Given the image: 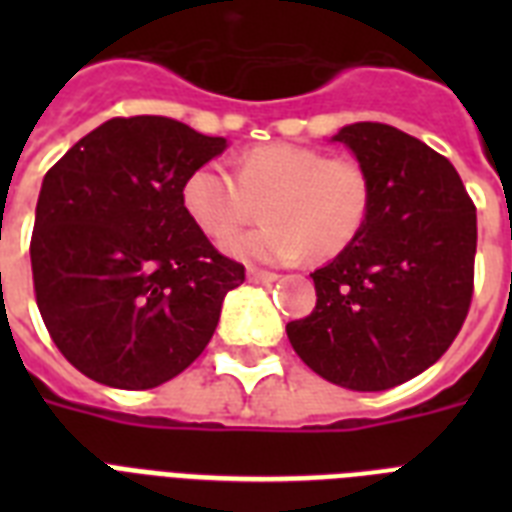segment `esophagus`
<instances>
[{
	"label": "esophagus",
	"mask_w": 512,
	"mask_h": 512,
	"mask_svg": "<svg viewBox=\"0 0 512 512\" xmlns=\"http://www.w3.org/2000/svg\"><path fill=\"white\" fill-rule=\"evenodd\" d=\"M247 279L252 281V284H271V281H276L279 276L271 271H260V268H247Z\"/></svg>",
	"instance_id": "obj_1"
}]
</instances>
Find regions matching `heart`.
Returning <instances> with one entry per match:
<instances>
[{
    "label": "heart",
    "instance_id": "1",
    "mask_svg": "<svg viewBox=\"0 0 512 512\" xmlns=\"http://www.w3.org/2000/svg\"><path fill=\"white\" fill-rule=\"evenodd\" d=\"M372 177L348 156L311 146L268 143L241 156L236 175L201 164L185 177V215L212 239L230 236L259 212L269 223L223 241L231 257L252 263H295L311 252L329 260L361 236L372 212Z\"/></svg>",
    "mask_w": 512,
    "mask_h": 512
}]
</instances>
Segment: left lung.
Returning <instances> with one entry per match:
<instances>
[{
  "label": "left lung",
  "instance_id": "obj_1",
  "mask_svg": "<svg viewBox=\"0 0 512 512\" xmlns=\"http://www.w3.org/2000/svg\"><path fill=\"white\" fill-rule=\"evenodd\" d=\"M337 143L372 177V212L348 249L311 273L316 308L289 321L292 348L324 380L388 390L433 366L473 300L476 204L446 156L380 122Z\"/></svg>",
  "mask_w": 512,
  "mask_h": 512
}]
</instances>
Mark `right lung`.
Here are the masks:
<instances>
[{
    "instance_id": "obj_1",
    "label": "right lung",
    "mask_w": 512,
    "mask_h": 512,
    "mask_svg": "<svg viewBox=\"0 0 512 512\" xmlns=\"http://www.w3.org/2000/svg\"><path fill=\"white\" fill-rule=\"evenodd\" d=\"M225 151L167 116H116L44 175L31 236L36 305L90 380L148 390L215 335L244 265L185 215V177Z\"/></svg>"
}]
</instances>
